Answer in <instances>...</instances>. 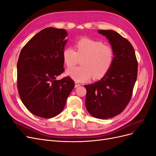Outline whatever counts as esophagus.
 I'll return each instance as SVG.
<instances>
[{"mask_svg": "<svg viewBox=\"0 0 156 156\" xmlns=\"http://www.w3.org/2000/svg\"><path fill=\"white\" fill-rule=\"evenodd\" d=\"M80 85H81V84H80L79 83H77V82H75V88H77V87H79Z\"/></svg>", "mask_w": 156, "mask_h": 156, "instance_id": "34e87169", "label": "esophagus"}]
</instances>
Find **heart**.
Returning <instances> with one entry per match:
<instances>
[{
    "mask_svg": "<svg viewBox=\"0 0 156 156\" xmlns=\"http://www.w3.org/2000/svg\"><path fill=\"white\" fill-rule=\"evenodd\" d=\"M76 51L72 48H66L62 53L64 62L68 68H72L81 58V66L67 70V75L75 81L83 82L100 79L108 72L114 60V53L110 46L101 41L90 38H82L76 45Z\"/></svg>",
    "mask_w": 156,
    "mask_h": 156,
    "instance_id": "heart-1",
    "label": "heart"
}]
</instances>
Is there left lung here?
Instances as JSON below:
<instances>
[{
  "instance_id": "1",
  "label": "left lung",
  "mask_w": 156,
  "mask_h": 156,
  "mask_svg": "<svg viewBox=\"0 0 156 156\" xmlns=\"http://www.w3.org/2000/svg\"><path fill=\"white\" fill-rule=\"evenodd\" d=\"M108 40L114 60L108 72L100 81L84 85L85 106L90 115L107 119L119 115L128 104L137 77V61L133 46L119 33L99 30Z\"/></svg>"
}]
</instances>
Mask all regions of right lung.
Instances as JSON below:
<instances>
[{
    "label": "right lung",
    "instance_id": "right-lung-1",
    "mask_svg": "<svg viewBox=\"0 0 156 156\" xmlns=\"http://www.w3.org/2000/svg\"><path fill=\"white\" fill-rule=\"evenodd\" d=\"M67 36L64 29L45 28L21 51L17 64L18 92L23 104L36 116H57L75 87L69 77L56 79L64 71L62 53Z\"/></svg>",
    "mask_w": 156,
    "mask_h": 156
}]
</instances>
